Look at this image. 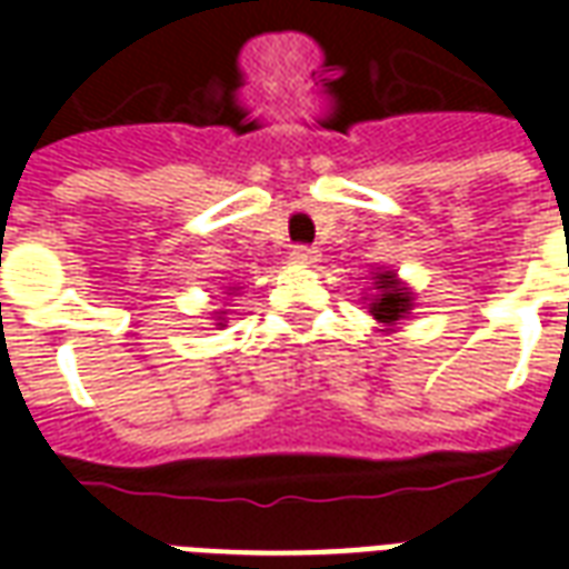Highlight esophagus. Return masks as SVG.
<instances>
[{
  "label": "esophagus",
  "instance_id": "obj_1",
  "mask_svg": "<svg viewBox=\"0 0 569 569\" xmlns=\"http://www.w3.org/2000/svg\"><path fill=\"white\" fill-rule=\"evenodd\" d=\"M317 259H320V252L313 247H296L289 252V261H292V264H301V268H308V264H313Z\"/></svg>",
  "mask_w": 569,
  "mask_h": 569
}]
</instances>
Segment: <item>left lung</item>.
<instances>
[{
  "mask_svg": "<svg viewBox=\"0 0 569 569\" xmlns=\"http://www.w3.org/2000/svg\"><path fill=\"white\" fill-rule=\"evenodd\" d=\"M362 305L371 313V320L378 322V332L390 335L415 310V292L393 268H375L371 286L362 296Z\"/></svg>",
  "mask_w": 569,
  "mask_h": 569,
  "instance_id": "8db88e82",
  "label": "left lung"
}]
</instances>
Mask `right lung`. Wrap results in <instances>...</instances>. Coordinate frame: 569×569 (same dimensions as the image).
<instances>
[{
    "label": "right lung",
    "instance_id": "1",
    "mask_svg": "<svg viewBox=\"0 0 569 569\" xmlns=\"http://www.w3.org/2000/svg\"><path fill=\"white\" fill-rule=\"evenodd\" d=\"M234 292H237V286H228V292H224V296H234ZM224 322H228L224 310H216V326H219V329H224Z\"/></svg>",
    "mask_w": 569,
    "mask_h": 569
}]
</instances>
